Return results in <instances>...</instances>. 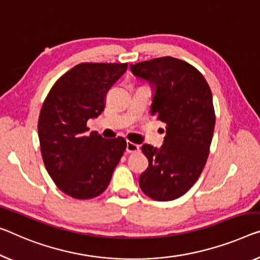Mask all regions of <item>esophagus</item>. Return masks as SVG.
Segmentation results:
<instances>
[{
  "label": "esophagus",
  "instance_id": "esophagus-1",
  "mask_svg": "<svg viewBox=\"0 0 260 260\" xmlns=\"http://www.w3.org/2000/svg\"><path fill=\"white\" fill-rule=\"evenodd\" d=\"M126 152H127V153H138V152H140V146L137 145V143H133V142H131V141H127Z\"/></svg>",
  "mask_w": 260,
  "mask_h": 260
}]
</instances>
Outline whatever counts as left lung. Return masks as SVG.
I'll use <instances>...</instances> for the list:
<instances>
[{
  "label": "left lung",
  "mask_w": 260,
  "mask_h": 260,
  "mask_svg": "<svg viewBox=\"0 0 260 260\" xmlns=\"http://www.w3.org/2000/svg\"><path fill=\"white\" fill-rule=\"evenodd\" d=\"M131 70L156 88L152 114L166 125L160 149L141 147L148 168L139 184L155 201L179 199L199 179L210 153L216 121L211 90L199 70L174 57L140 61Z\"/></svg>",
  "instance_id": "obj_1"
}]
</instances>
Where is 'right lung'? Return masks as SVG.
Wrapping results in <instances>:
<instances>
[{
  "label": "right lung",
  "mask_w": 260,
  "mask_h": 260,
  "mask_svg": "<svg viewBox=\"0 0 260 260\" xmlns=\"http://www.w3.org/2000/svg\"><path fill=\"white\" fill-rule=\"evenodd\" d=\"M127 63H81L69 70L48 93L38 119L45 168L59 190L77 200L105 191L126 150L121 137L86 134L87 120L105 108L106 93Z\"/></svg>",
  "instance_id": "1"
}]
</instances>
